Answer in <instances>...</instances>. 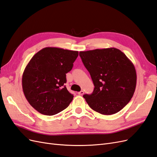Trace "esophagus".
<instances>
[{"label": "esophagus", "mask_w": 157, "mask_h": 157, "mask_svg": "<svg viewBox=\"0 0 157 157\" xmlns=\"http://www.w3.org/2000/svg\"><path fill=\"white\" fill-rule=\"evenodd\" d=\"M84 91H82V90H81V91H80V92H78V94H79V95H81V96H82V95L84 94Z\"/></svg>", "instance_id": "1"}]
</instances>
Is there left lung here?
I'll list each match as a JSON object with an SVG mask.
<instances>
[{
    "label": "left lung",
    "mask_w": 157,
    "mask_h": 157,
    "mask_svg": "<svg viewBox=\"0 0 157 157\" xmlns=\"http://www.w3.org/2000/svg\"><path fill=\"white\" fill-rule=\"evenodd\" d=\"M79 56L94 85L83 97L93 110L102 115L120 111L134 94L137 75L134 64L115 48L80 52Z\"/></svg>",
    "instance_id": "1"
}]
</instances>
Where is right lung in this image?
Instances as JSON below:
<instances>
[{"instance_id":"1","label":"right lung","mask_w":157,"mask_h":157,"mask_svg":"<svg viewBox=\"0 0 157 157\" xmlns=\"http://www.w3.org/2000/svg\"><path fill=\"white\" fill-rule=\"evenodd\" d=\"M78 51L46 47L33 56L22 76L28 102L42 115H54L67 108L73 99L64 84Z\"/></svg>"}]
</instances>
